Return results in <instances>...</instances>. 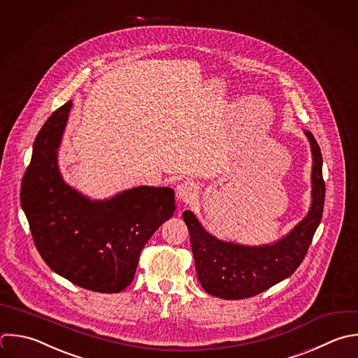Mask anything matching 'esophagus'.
<instances>
[{"mask_svg":"<svg viewBox=\"0 0 358 358\" xmlns=\"http://www.w3.org/2000/svg\"><path fill=\"white\" fill-rule=\"evenodd\" d=\"M196 196H197V186L193 182L186 180V182L178 185V187H176V197H178V200L189 203Z\"/></svg>","mask_w":358,"mask_h":358,"instance_id":"34e87169","label":"esophagus"}]
</instances>
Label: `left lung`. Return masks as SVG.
<instances>
[{"instance_id":"1","label":"left lung","mask_w":358,"mask_h":358,"mask_svg":"<svg viewBox=\"0 0 358 358\" xmlns=\"http://www.w3.org/2000/svg\"><path fill=\"white\" fill-rule=\"evenodd\" d=\"M312 151V203L306 217L284 238L262 246L224 242L208 234L192 211L183 213L199 281L206 292L222 299L257 295L289 277L303 260L322 220L324 180L320 148L310 131H305Z\"/></svg>"}]
</instances>
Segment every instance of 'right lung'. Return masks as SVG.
<instances>
[{
	"label": "right lung",
	"instance_id": "add662e5",
	"mask_svg": "<svg viewBox=\"0 0 358 358\" xmlns=\"http://www.w3.org/2000/svg\"><path fill=\"white\" fill-rule=\"evenodd\" d=\"M73 102L59 108L34 143L21 187L36 249L46 264L85 289L120 292L134 278L140 253L173 215L171 187L138 186L108 200H91L69 186L57 154Z\"/></svg>",
	"mask_w": 358,
	"mask_h": 358
}]
</instances>
